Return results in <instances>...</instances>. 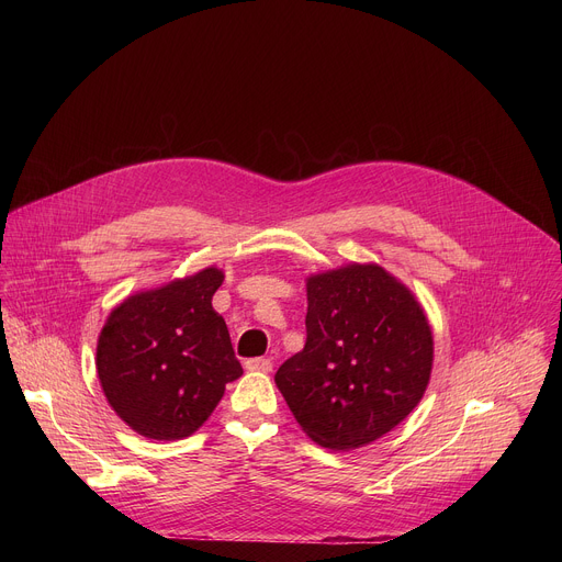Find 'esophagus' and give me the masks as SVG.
I'll return each instance as SVG.
<instances>
[{"label": "esophagus", "instance_id": "1", "mask_svg": "<svg viewBox=\"0 0 562 562\" xmlns=\"http://www.w3.org/2000/svg\"><path fill=\"white\" fill-rule=\"evenodd\" d=\"M245 367L249 371H271L273 369V360L271 358H251L245 362Z\"/></svg>", "mask_w": 562, "mask_h": 562}]
</instances>
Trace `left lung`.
Segmentation results:
<instances>
[{
  "label": "left lung",
  "instance_id": "1",
  "mask_svg": "<svg viewBox=\"0 0 562 562\" xmlns=\"http://www.w3.org/2000/svg\"><path fill=\"white\" fill-rule=\"evenodd\" d=\"M306 345L276 373L311 440L356 449L403 423L427 389L434 338L416 297L373 265L306 282Z\"/></svg>",
  "mask_w": 562,
  "mask_h": 562
}]
</instances>
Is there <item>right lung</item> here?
Segmentation results:
<instances>
[{"mask_svg": "<svg viewBox=\"0 0 562 562\" xmlns=\"http://www.w3.org/2000/svg\"><path fill=\"white\" fill-rule=\"evenodd\" d=\"M224 276L204 269L124 300L98 342V375L115 414L153 440H180L202 427L243 375L226 323L211 300Z\"/></svg>", "mask_w": 562, "mask_h": 562, "instance_id": "1", "label": "right lung"}]
</instances>
